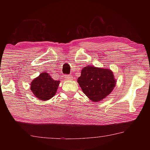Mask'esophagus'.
I'll return each instance as SVG.
<instances>
[{"instance_id": "obj_1", "label": "esophagus", "mask_w": 150, "mask_h": 150, "mask_svg": "<svg viewBox=\"0 0 150 150\" xmlns=\"http://www.w3.org/2000/svg\"><path fill=\"white\" fill-rule=\"evenodd\" d=\"M65 77L67 80H73V77L72 75H65Z\"/></svg>"}]
</instances>
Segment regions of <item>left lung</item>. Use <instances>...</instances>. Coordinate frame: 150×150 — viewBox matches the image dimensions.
<instances>
[{"mask_svg":"<svg viewBox=\"0 0 150 150\" xmlns=\"http://www.w3.org/2000/svg\"><path fill=\"white\" fill-rule=\"evenodd\" d=\"M77 83L85 95L96 103L103 100L112 92L116 80L110 69L88 65L81 70Z\"/></svg>","mask_w":150,"mask_h":150,"instance_id":"obj_1","label":"left lung"}]
</instances>
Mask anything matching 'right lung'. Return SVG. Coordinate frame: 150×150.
I'll return each instance as SVG.
<instances>
[{
  "label": "right lung",
  "instance_id": "1",
  "mask_svg": "<svg viewBox=\"0 0 150 150\" xmlns=\"http://www.w3.org/2000/svg\"><path fill=\"white\" fill-rule=\"evenodd\" d=\"M60 81L54 80L48 73L43 72L30 83V90L35 97L45 101L54 96Z\"/></svg>",
  "mask_w": 150,
  "mask_h": 150
}]
</instances>
